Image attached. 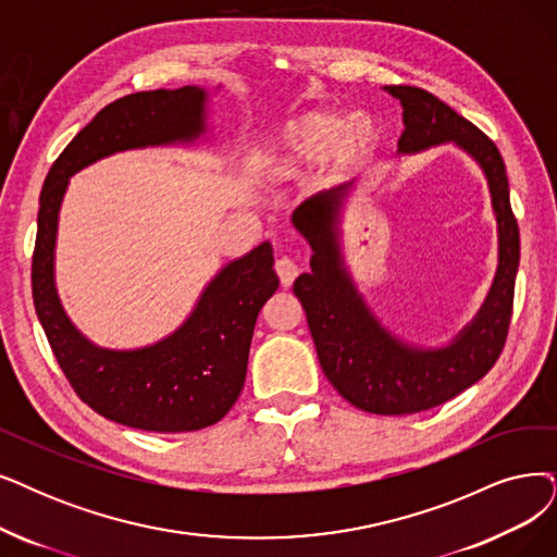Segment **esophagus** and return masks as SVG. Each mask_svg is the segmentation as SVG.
I'll list each match as a JSON object with an SVG mask.
<instances>
[{
  "instance_id": "obj_1",
  "label": "esophagus",
  "mask_w": 557,
  "mask_h": 557,
  "mask_svg": "<svg viewBox=\"0 0 557 557\" xmlns=\"http://www.w3.org/2000/svg\"><path fill=\"white\" fill-rule=\"evenodd\" d=\"M274 270H276V274H278V278H281V283H283V287H290L293 285V281L299 276V264L293 260V258H287V256H283V258H278L276 260V264H274Z\"/></svg>"
}]
</instances>
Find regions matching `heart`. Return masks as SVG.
Here are the masks:
<instances>
[{
	"instance_id": "b5f03b06",
	"label": "heart",
	"mask_w": 557,
	"mask_h": 557,
	"mask_svg": "<svg viewBox=\"0 0 557 557\" xmlns=\"http://www.w3.org/2000/svg\"><path fill=\"white\" fill-rule=\"evenodd\" d=\"M376 144V127L368 119H351L336 111H308L287 123L278 144L267 154L274 177H293L301 169L322 162L338 150L345 160H359Z\"/></svg>"
}]
</instances>
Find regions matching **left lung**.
<instances>
[{"label": "left lung", "instance_id": "left-lung-1", "mask_svg": "<svg viewBox=\"0 0 557 557\" xmlns=\"http://www.w3.org/2000/svg\"><path fill=\"white\" fill-rule=\"evenodd\" d=\"M384 88L405 109L397 150L418 152L455 141L482 166L498 221V272L480 313L450 345L418 349L391 336L370 313L343 264L336 224L351 183L315 194L293 214L295 228L313 249L310 272L295 281L293 290L306 310L326 380L356 409L405 416L448 403L498 361L515 306L519 224L509 206L505 162L496 144L425 88Z\"/></svg>", "mask_w": 557, "mask_h": 557}]
</instances>
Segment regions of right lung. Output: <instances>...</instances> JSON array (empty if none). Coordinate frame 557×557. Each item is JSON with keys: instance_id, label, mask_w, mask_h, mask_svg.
<instances>
[{"instance_id": "1", "label": "right lung", "mask_w": 557, "mask_h": 557, "mask_svg": "<svg viewBox=\"0 0 557 557\" xmlns=\"http://www.w3.org/2000/svg\"><path fill=\"white\" fill-rule=\"evenodd\" d=\"M206 100L203 88L183 86L129 94L107 104L63 148L40 191L32 295L57 363L84 405L146 432L203 430L237 403L258 313L278 287L272 244L262 242L251 253L228 262L169 338L132 351L102 349L73 326L57 297L59 208L69 177L111 152L201 137Z\"/></svg>"}]
</instances>
